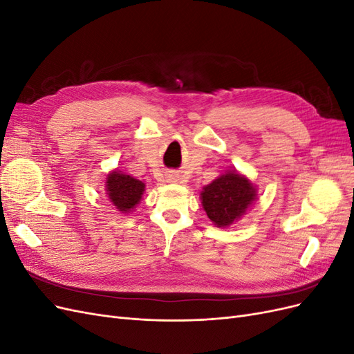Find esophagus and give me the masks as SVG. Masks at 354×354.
I'll list each match as a JSON object with an SVG mask.
<instances>
[{"instance_id": "obj_1", "label": "esophagus", "mask_w": 354, "mask_h": 354, "mask_svg": "<svg viewBox=\"0 0 354 354\" xmlns=\"http://www.w3.org/2000/svg\"><path fill=\"white\" fill-rule=\"evenodd\" d=\"M167 180H168V181H178V174H176V173H168V174H167Z\"/></svg>"}]
</instances>
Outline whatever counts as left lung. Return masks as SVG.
Listing matches in <instances>:
<instances>
[{"label":"left lung","instance_id":"left-lung-1","mask_svg":"<svg viewBox=\"0 0 354 354\" xmlns=\"http://www.w3.org/2000/svg\"><path fill=\"white\" fill-rule=\"evenodd\" d=\"M201 198L209 220L226 227L245 214L257 194L248 180L230 171L203 187Z\"/></svg>","mask_w":354,"mask_h":354}]
</instances>
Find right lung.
Returning a JSON list of instances; mask_svg holds the SVG:
<instances>
[{
    "label": "right lung",
    "mask_w": 354,
    "mask_h": 354,
    "mask_svg": "<svg viewBox=\"0 0 354 354\" xmlns=\"http://www.w3.org/2000/svg\"><path fill=\"white\" fill-rule=\"evenodd\" d=\"M106 190H108L109 199L120 211H130L140 201L145 185L140 180H136L131 176L122 174L121 171H113L108 176L106 181Z\"/></svg>",
    "instance_id": "add662e5"
}]
</instances>
